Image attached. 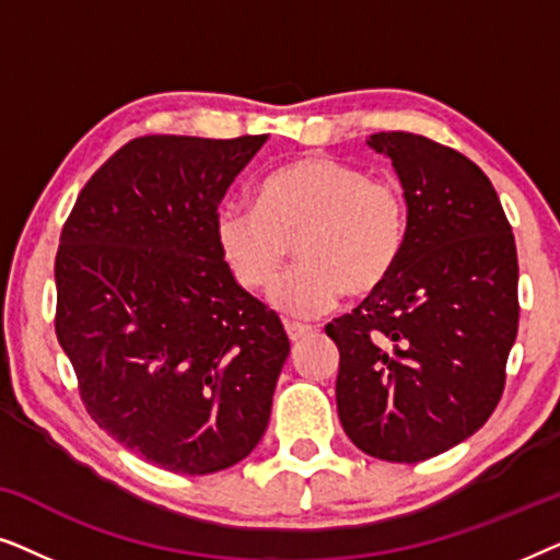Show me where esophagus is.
<instances>
[{
    "mask_svg": "<svg viewBox=\"0 0 560 560\" xmlns=\"http://www.w3.org/2000/svg\"><path fill=\"white\" fill-rule=\"evenodd\" d=\"M285 331H288V339L290 341H301L305 336L311 334L308 326H301V324H285Z\"/></svg>",
    "mask_w": 560,
    "mask_h": 560,
    "instance_id": "esophagus-1",
    "label": "esophagus"
}]
</instances>
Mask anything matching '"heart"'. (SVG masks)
<instances>
[{"label": "heart", "instance_id": "b5f03b06", "mask_svg": "<svg viewBox=\"0 0 560 560\" xmlns=\"http://www.w3.org/2000/svg\"><path fill=\"white\" fill-rule=\"evenodd\" d=\"M217 240L236 282L267 290L290 255L301 265L272 290V305L295 320L336 308L343 290L366 298L393 278L408 240V203L393 180L328 155L278 167L257 186L255 209L224 206Z\"/></svg>", "mask_w": 560, "mask_h": 560}]
</instances>
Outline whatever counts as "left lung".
<instances>
[{
    "label": "left lung",
    "instance_id": "1",
    "mask_svg": "<svg viewBox=\"0 0 560 560\" xmlns=\"http://www.w3.org/2000/svg\"><path fill=\"white\" fill-rule=\"evenodd\" d=\"M408 203L400 265L326 326L339 347L336 408L357 448L418 464L492 416L517 336V249L500 196L462 152L377 132Z\"/></svg>",
    "mask_w": 560,
    "mask_h": 560
}]
</instances>
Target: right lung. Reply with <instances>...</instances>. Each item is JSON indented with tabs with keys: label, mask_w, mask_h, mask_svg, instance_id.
<instances>
[{
	"label": "right lung",
	"mask_w": 560,
	"mask_h": 560,
	"mask_svg": "<svg viewBox=\"0 0 560 560\" xmlns=\"http://www.w3.org/2000/svg\"><path fill=\"white\" fill-rule=\"evenodd\" d=\"M267 142L148 135L75 198L56 255V336L89 416L160 469L240 464L290 354L278 313L236 285L219 203Z\"/></svg>",
	"instance_id": "right-lung-1"
}]
</instances>
